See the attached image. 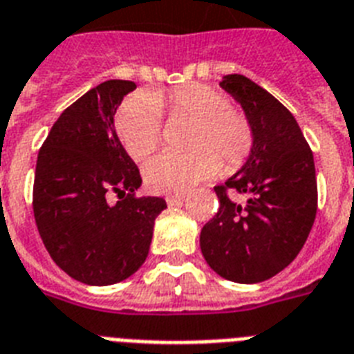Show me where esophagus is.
I'll return each mask as SVG.
<instances>
[{
  "instance_id": "34e87169",
  "label": "esophagus",
  "mask_w": 354,
  "mask_h": 354,
  "mask_svg": "<svg viewBox=\"0 0 354 354\" xmlns=\"http://www.w3.org/2000/svg\"><path fill=\"white\" fill-rule=\"evenodd\" d=\"M186 195L185 194H175V195H168L166 197V203H168L169 206H175V205H180L183 201H185Z\"/></svg>"
}]
</instances>
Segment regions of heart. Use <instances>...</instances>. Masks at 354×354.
Instances as JSON below:
<instances>
[{
  "label": "heart",
  "instance_id": "heart-1",
  "mask_svg": "<svg viewBox=\"0 0 354 354\" xmlns=\"http://www.w3.org/2000/svg\"><path fill=\"white\" fill-rule=\"evenodd\" d=\"M162 109L194 122L183 155L160 153L144 166V180L157 194H183L219 174L241 168L254 149V128L245 113L234 109L225 93L205 84L177 87L168 95H137L117 113L120 142L135 160L146 159L160 140Z\"/></svg>",
  "mask_w": 354,
  "mask_h": 354
}]
</instances>
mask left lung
Returning <instances> with one entry per match:
<instances>
[{
    "label": "left lung",
    "mask_w": 354,
    "mask_h": 354,
    "mask_svg": "<svg viewBox=\"0 0 354 354\" xmlns=\"http://www.w3.org/2000/svg\"><path fill=\"white\" fill-rule=\"evenodd\" d=\"M219 86L252 122L254 149L214 188L219 210L201 230V252L221 278L259 283L289 267L309 237L318 206L315 157L292 113L256 82L226 75Z\"/></svg>",
    "instance_id": "8db88e82"
}]
</instances>
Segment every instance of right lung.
<instances>
[{
    "instance_id": "add662e5",
    "label": "right lung",
    "mask_w": 354,
    "mask_h": 354,
    "mask_svg": "<svg viewBox=\"0 0 354 354\" xmlns=\"http://www.w3.org/2000/svg\"><path fill=\"white\" fill-rule=\"evenodd\" d=\"M135 82L107 80L56 120L38 153L32 208L53 261L73 279L104 287L142 267L162 197H137L142 179L115 129ZM115 191L120 201L111 205Z\"/></svg>"
}]
</instances>
